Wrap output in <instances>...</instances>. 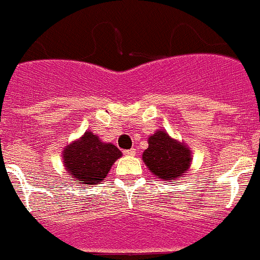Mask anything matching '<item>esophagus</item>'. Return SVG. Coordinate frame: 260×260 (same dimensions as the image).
<instances>
[{
  "label": "esophagus",
  "mask_w": 260,
  "mask_h": 260,
  "mask_svg": "<svg viewBox=\"0 0 260 260\" xmlns=\"http://www.w3.org/2000/svg\"><path fill=\"white\" fill-rule=\"evenodd\" d=\"M124 154L127 156H133L136 155V149H129V150H124Z\"/></svg>",
  "instance_id": "34e87169"
}]
</instances>
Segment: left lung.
I'll return each mask as SVG.
<instances>
[{
  "label": "left lung",
  "instance_id": "8db88e82",
  "mask_svg": "<svg viewBox=\"0 0 260 260\" xmlns=\"http://www.w3.org/2000/svg\"><path fill=\"white\" fill-rule=\"evenodd\" d=\"M147 144L142 160L151 174L168 182L185 177L193 159L185 142L172 139L165 129H158L149 136Z\"/></svg>",
  "mask_w": 260,
  "mask_h": 260
}]
</instances>
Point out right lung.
<instances>
[{
	"label": "right lung",
	"mask_w": 260,
	"mask_h": 260,
	"mask_svg": "<svg viewBox=\"0 0 260 260\" xmlns=\"http://www.w3.org/2000/svg\"><path fill=\"white\" fill-rule=\"evenodd\" d=\"M121 151L115 145L104 142L97 135L86 131L80 139L75 140L62 151L64 170L78 184L95 185L106 179Z\"/></svg>",
	"instance_id": "obj_1"
}]
</instances>
